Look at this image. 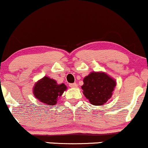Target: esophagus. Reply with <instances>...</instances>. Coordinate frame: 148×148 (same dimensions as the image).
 <instances>
[{
  "label": "esophagus",
  "mask_w": 148,
  "mask_h": 148,
  "mask_svg": "<svg viewBox=\"0 0 148 148\" xmlns=\"http://www.w3.org/2000/svg\"><path fill=\"white\" fill-rule=\"evenodd\" d=\"M69 86L72 88H76L78 87V85L76 83H70V85H69Z\"/></svg>",
  "instance_id": "34e87169"
}]
</instances>
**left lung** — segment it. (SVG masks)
I'll return each instance as SVG.
<instances>
[{
  "mask_svg": "<svg viewBox=\"0 0 148 148\" xmlns=\"http://www.w3.org/2000/svg\"><path fill=\"white\" fill-rule=\"evenodd\" d=\"M83 93L93 105H102L111 98L116 82L103 72H92L84 78Z\"/></svg>",
  "mask_w": 148,
  "mask_h": 148,
  "instance_id": "obj_1",
  "label": "left lung"
}]
</instances>
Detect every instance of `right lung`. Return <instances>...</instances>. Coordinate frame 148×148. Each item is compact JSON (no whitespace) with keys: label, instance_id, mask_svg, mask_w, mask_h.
I'll return each instance as SVG.
<instances>
[{"label":"right lung","instance_id":"add662e5","mask_svg":"<svg viewBox=\"0 0 148 148\" xmlns=\"http://www.w3.org/2000/svg\"><path fill=\"white\" fill-rule=\"evenodd\" d=\"M66 89L63 83L58 85L55 80L44 76L35 85L33 94L40 102L52 106L57 104L58 98Z\"/></svg>","mask_w":148,"mask_h":148}]
</instances>
